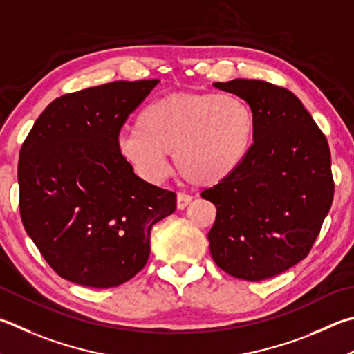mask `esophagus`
Listing matches in <instances>:
<instances>
[{
    "label": "esophagus",
    "instance_id": "esophagus-1",
    "mask_svg": "<svg viewBox=\"0 0 354 354\" xmlns=\"http://www.w3.org/2000/svg\"><path fill=\"white\" fill-rule=\"evenodd\" d=\"M190 201H192V196L187 195V194H178L176 195V207L179 210H183V209L187 207V205L190 204Z\"/></svg>",
    "mask_w": 354,
    "mask_h": 354
}]
</instances>
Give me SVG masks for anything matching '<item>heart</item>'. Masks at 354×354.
Returning a JSON list of instances; mask_svg holds the SVG:
<instances>
[{
  "label": "heart",
  "mask_w": 354,
  "mask_h": 354,
  "mask_svg": "<svg viewBox=\"0 0 354 354\" xmlns=\"http://www.w3.org/2000/svg\"><path fill=\"white\" fill-rule=\"evenodd\" d=\"M254 115L234 95L212 93L169 94L145 105L134 130L119 138V151L149 181L169 171L167 155L179 175L194 184H215L246 156Z\"/></svg>",
  "instance_id": "b5f03b06"
}]
</instances>
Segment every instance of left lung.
<instances>
[{
    "instance_id": "8db88e82",
    "label": "left lung",
    "mask_w": 354,
    "mask_h": 354,
    "mask_svg": "<svg viewBox=\"0 0 354 354\" xmlns=\"http://www.w3.org/2000/svg\"><path fill=\"white\" fill-rule=\"evenodd\" d=\"M214 85L248 102L254 142L230 175L201 194L216 207L210 254L232 277L266 280L310 254L328 215V140L285 88L248 79Z\"/></svg>"
}]
</instances>
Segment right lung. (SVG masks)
Listing matches in <instances>:
<instances>
[{
    "label": "right lung",
    "instance_id": "right-lung-1",
    "mask_svg": "<svg viewBox=\"0 0 354 354\" xmlns=\"http://www.w3.org/2000/svg\"><path fill=\"white\" fill-rule=\"evenodd\" d=\"M158 79L111 82L55 99L24 139L20 215L43 259L73 283L113 288L147 265L153 224L175 192L138 175L119 151L122 127Z\"/></svg>",
    "mask_w": 354,
    "mask_h": 354
}]
</instances>
